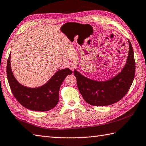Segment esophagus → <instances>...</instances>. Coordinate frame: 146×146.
<instances>
[{
	"label": "esophagus",
	"instance_id": "obj_1",
	"mask_svg": "<svg viewBox=\"0 0 146 146\" xmlns=\"http://www.w3.org/2000/svg\"><path fill=\"white\" fill-rule=\"evenodd\" d=\"M69 68H70L72 70V71H73L74 70V68H75V66H74L73 64H70V65H69Z\"/></svg>",
	"mask_w": 146,
	"mask_h": 146
}]
</instances>
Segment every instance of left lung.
<instances>
[{
    "mask_svg": "<svg viewBox=\"0 0 146 146\" xmlns=\"http://www.w3.org/2000/svg\"><path fill=\"white\" fill-rule=\"evenodd\" d=\"M128 42L126 63L120 72L109 80H92L74 70L78 88L86 103L96 106H108L121 100L128 92L134 78L135 68L133 46L129 40Z\"/></svg>",
    "mask_w": 146,
    "mask_h": 146,
    "instance_id": "left-lung-1",
    "label": "left lung"
}]
</instances>
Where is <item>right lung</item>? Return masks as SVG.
<instances>
[{
	"instance_id": "add662e5",
	"label": "right lung",
	"mask_w": 146,
	"mask_h": 146,
	"mask_svg": "<svg viewBox=\"0 0 146 146\" xmlns=\"http://www.w3.org/2000/svg\"><path fill=\"white\" fill-rule=\"evenodd\" d=\"M11 55L10 53L7 64V76L12 93L19 103L27 109L35 111H47L56 106L59 101L60 86L65 78L72 74V71L69 68L58 70L43 85L27 87L20 84L13 75Z\"/></svg>"
}]
</instances>
